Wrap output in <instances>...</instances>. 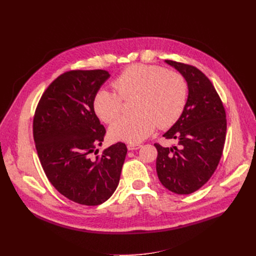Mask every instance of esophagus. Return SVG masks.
Wrapping results in <instances>:
<instances>
[{
    "label": "esophagus",
    "mask_w": 256,
    "mask_h": 256,
    "mask_svg": "<svg viewBox=\"0 0 256 256\" xmlns=\"http://www.w3.org/2000/svg\"><path fill=\"white\" fill-rule=\"evenodd\" d=\"M141 147H142V145H140V144H128V150H137L141 148Z\"/></svg>",
    "instance_id": "1"
}]
</instances>
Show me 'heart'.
<instances>
[{"label":"heart","instance_id":"1","mask_svg":"<svg viewBox=\"0 0 256 256\" xmlns=\"http://www.w3.org/2000/svg\"><path fill=\"white\" fill-rule=\"evenodd\" d=\"M117 94L100 89L94 94L93 109L106 124H111L121 112V100H130L132 116L116 120L109 128L115 141L138 143L148 137L156 126L166 128L180 117L188 98L184 76L154 65L134 64L113 82Z\"/></svg>","mask_w":256,"mask_h":256}]
</instances>
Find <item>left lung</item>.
I'll return each mask as SVG.
<instances>
[{"instance_id":"8db88e82","label":"left lung","mask_w":256,"mask_h":256,"mask_svg":"<svg viewBox=\"0 0 256 256\" xmlns=\"http://www.w3.org/2000/svg\"><path fill=\"white\" fill-rule=\"evenodd\" d=\"M165 62L186 78L188 98L180 117L163 135L178 140L180 146L154 144L156 168L166 189L186 195L202 186L217 169L225 142L226 115L216 89L204 72L188 64Z\"/></svg>"}]
</instances>
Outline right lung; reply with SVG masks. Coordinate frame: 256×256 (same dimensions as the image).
<instances>
[{
	"mask_svg": "<svg viewBox=\"0 0 256 256\" xmlns=\"http://www.w3.org/2000/svg\"><path fill=\"white\" fill-rule=\"evenodd\" d=\"M109 78L102 70L64 72L42 94L33 120L46 178L64 197L84 206L102 204L113 195L128 152L126 144L118 142L91 156L106 134L93 98Z\"/></svg>",
	"mask_w": 256,
	"mask_h": 256,
	"instance_id": "obj_1",
	"label": "right lung"
}]
</instances>
